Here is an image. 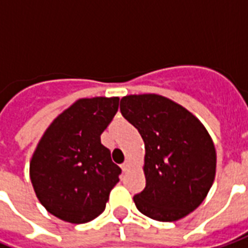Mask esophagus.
<instances>
[{
    "mask_svg": "<svg viewBox=\"0 0 248 248\" xmlns=\"http://www.w3.org/2000/svg\"><path fill=\"white\" fill-rule=\"evenodd\" d=\"M128 167H130V166H128L127 161H126V162L122 163V165H121V169H122V171H124V172H126V171H127Z\"/></svg>",
    "mask_w": 248,
    "mask_h": 248,
    "instance_id": "1",
    "label": "esophagus"
}]
</instances>
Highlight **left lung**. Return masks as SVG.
<instances>
[{
	"instance_id": "1",
	"label": "left lung",
	"mask_w": 248,
	"mask_h": 248,
	"mask_svg": "<svg viewBox=\"0 0 248 248\" xmlns=\"http://www.w3.org/2000/svg\"><path fill=\"white\" fill-rule=\"evenodd\" d=\"M121 113L145 145V188L134 196L141 214L176 221L200 206L212 186L216 152L192 113L155 93L121 99Z\"/></svg>"
}]
</instances>
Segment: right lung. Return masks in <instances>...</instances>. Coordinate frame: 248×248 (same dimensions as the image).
<instances>
[{"mask_svg":"<svg viewBox=\"0 0 248 248\" xmlns=\"http://www.w3.org/2000/svg\"><path fill=\"white\" fill-rule=\"evenodd\" d=\"M118 97L81 99L54 120L31 161V180L46 210L85 224L105 210L121 169L100 135L118 110Z\"/></svg>","mask_w":248,"mask_h":248,"instance_id":"add662e5","label":"right lung"}]
</instances>
